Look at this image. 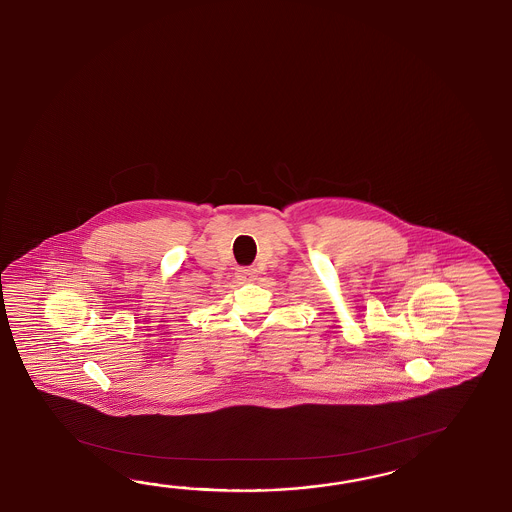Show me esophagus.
I'll return each mask as SVG.
<instances>
[{
	"label": "esophagus",
	"instance_id": "34e87169",
	"mask_svg": "<svg viewBox=\"0 0 512 512\" xmlns=\"http://www.w3.org/2000/svg\"><path fill=\"white\" fill-rule=\"evenodd\" d=\"M236 276L243 281H251L256 278V269H245V267H241L236 271Z\"/></svg>",
	"mask_w": 512,
	"mask_h": 512
}]
</instances>
